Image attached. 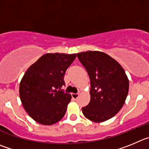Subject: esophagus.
Returning a JSON list of instances; mask_svg holds the SVG:
<instances>
[{"label": "esophagus", "instance_id": "34e87169", "mask_svg": "<svg viewBox=\"0 0 149 149\" xmlns=\"http://www.w3.org/2000/svg\"><path fill=\"white\" fill-rule=\"evenodd\" d=\"M71 95L73 99H77L78 97L79 96V93H71Z\"/></svg>", "mask_w": 149, "mask_h": 149}]
</instances>
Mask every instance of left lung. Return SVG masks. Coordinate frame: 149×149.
<instances>
[{
  "label": "left lung",
  "mask_w": 149,
  "mask_h": 149,
  "mask_svg": "<svg viewBox=\"0 0 149 149\" xmlns=\"http://www.w3.org/2000/svg\"><path fill=\"white\" fill-rule=\"evenodd\" d=\"M90 79V101L82 109L93 122L112 118L123 107L129 92V79L123 68L108 54L101 51L77 54Z\"/></svg>",
  "instance_id": "obj_1"
}]
</instances>
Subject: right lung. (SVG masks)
I'll list each match as a JSON object with an SVG mask.
<instances>
[{
	"label": "right lung",
	"mask_w": 149,
	"mask_h": 149,
	"mask_svg": "<svg viewBox=\"0 0 149 149\" xmlns=\"http://www.w3.org/2000/svg\"><path fill=\"white\" fill-rule=\"evenodd\" d=\"M76 54H45L31 65L20 83V98L25 110L37 123L52 125L66 112L71 95L64 93V76Z\"/></svg>",
	"instance_id": "obj_1"
}]
</instances>
